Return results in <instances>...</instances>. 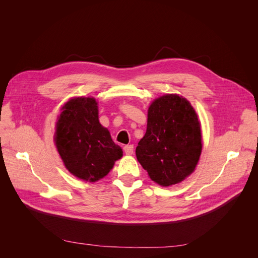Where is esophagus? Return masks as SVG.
Listing matches in <instances>:
<instances>
[{
  "label": "esophagus",
  "instance_id": "esophagus-1",
  "mask_svg": "<svg viewBox=\"0 0 258 258\" xmlns=\"http://www.w3.org/2000/svg\"><path fill=\"white\" fill-rule=\"evenodd\" d=\"M123 150H124V152H125V154H127V156H131V154H133V152H134V145H125L124 147H123Z\"/></svg>",
  "mask_w": 258,
  "mask_h": 258
}]
</instances>
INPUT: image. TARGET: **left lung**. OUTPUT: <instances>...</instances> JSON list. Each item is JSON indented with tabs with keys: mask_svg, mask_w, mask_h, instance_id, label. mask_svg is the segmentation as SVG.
Masks as SVG:
<instances>
[{
	"mask_svg": "<svg viewBox=\"0 0 258 258\" xmlns=\"http://www.w3.org/2000/svg\"><path fill=\"white\" fill-rule=\"evenodd\" d=\"M201 150L200 122L190 102L177 94L154 99L146 133L136 148L151 180L163 186L182 181L195 170Z\"/></svg>",
	"mask_w": 258,
	"mask_h": 258,
	"instance_id": "1",
	"label": "left lung"
}]
</instances>
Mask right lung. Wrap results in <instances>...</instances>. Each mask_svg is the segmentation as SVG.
<instances>
[{"label":"right lung","mask_w":258,"mask_h":258,"mask_svg":"<svg viewBox=\"0 0 258 258\" xmlns=\"http://www.w3.org/2000/svg\"><path fill=\"white\" fill-rule=\"evenodd\" d=\"M55 144L66 169L90 182L105 177L123 153L99 123L93 97H75L63 106L56 123Z\"/></svg>","instance_id":"right-lung-1"}]
</instances>
